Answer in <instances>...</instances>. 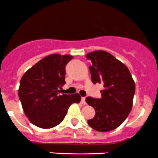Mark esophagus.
I'll return each mask as SVG.
<instances>
[{
	"label": "esophagus",
	"mask_w": 158,
	"mask_h": 158,
	"mask_svg": "<svg viewBox=\"0 0 158 158\" xmlns=\"http://www.w3.org/2000/svg\"><path fill=\"white\" fill-rule=\"evenodd\" d=\"M81 103H82V104H84V105H85V104H86L85 97H82V98H81Z\"/></svg>",
	"instance_id": "esophagus-1"
}]
</instances>
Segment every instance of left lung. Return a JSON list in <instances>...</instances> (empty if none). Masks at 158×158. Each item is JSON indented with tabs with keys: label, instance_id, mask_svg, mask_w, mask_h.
<instances>
[{
	"label": "left lung",
	"instance_id": "left-lung-1",
	"mask_svg": "<svg viewBox=\"0 0 158 158\" xmlns=\"http://www.w3.org/2000/svg\"><path fill=\"white\" fill-rule=\"evenodd\" d=\"M86 58L92 63L89 66L92 82L103 84L100 99H85L95 111L94 117L87 122L97 131H113L131 113L135 84L128 68L108 52L95 50L87 54Z\"/></svg>",
	"mask_w": 158,
	"mask_h": 158
}]
</instances>
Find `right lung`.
I'll use <instances>...</instances> for the list:
<instances>
[{
    "mask_svg": "<svg viewBox=\"0 0 158 158\" xmlns=\"http://www.w3.org/2000/svg\"><path fill=\"white\" fill-rule=\"evenodd\" d=\"M69 55L53 54L30 68L21 78L19 97L23 109L33 125L43 129L56 127L72 103H80L79 94H59L65 84V66Z\"/></svg>",
    "mask_w": 158,
    "mask_h": 158,
    "instance_id": "obj_1",
    "label": "right lung"
}]
</instances>
